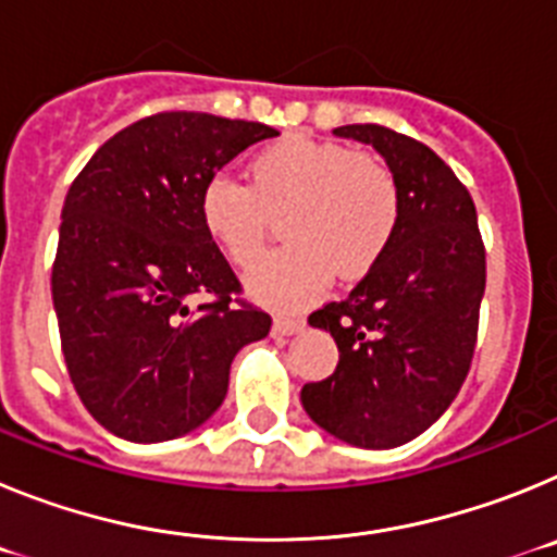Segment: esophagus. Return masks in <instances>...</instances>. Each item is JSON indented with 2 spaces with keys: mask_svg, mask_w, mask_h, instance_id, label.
Listing matches in <instances>:
<instances>
[{
  "mask_svg": "<svg viewBox=\"0 0 557 557\" xmlns=\"http://www.w3.org/2000/svg\"><path fill=\"white\" fill-rule=\"evenodd\" d=\"M304 329V321L301 318H275L273 321V332L275 334H284V337H289V334H298Z\"/></svg>",
  "mask_w": 557,
  "mask_h": 557,
  "instance_id": "34e87169",
  "label": "esophagus"
}]
</instances>
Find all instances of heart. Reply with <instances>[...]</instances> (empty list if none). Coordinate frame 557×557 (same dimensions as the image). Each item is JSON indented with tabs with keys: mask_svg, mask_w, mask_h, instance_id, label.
Here are the masks:
<instances>
[{
	"mask_svg": "<svg viewBox=\"0 0 557 557\" xmlns=\"http://www.w3.org/2000/svg\"><path fill=\"white\" fill-rule=\"evenodd\" d=\"M282 209L293 245L256 262L245 284L256 301L298 309L329 287L334 270L354 278L379 262L401 220V189L371 152L293 133L250 156L248 186L214 175L198 203L203 231L239 268L262 250L268 211Z\"/></svg>",
	"mask_w": 557,
	"mask_h": 557,
	"instance_id": "obj_1",
	"label": "heart"
}]
</instances>
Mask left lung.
I'll return each mask as SVG.
<instances>
[{"label":"left lung","mask_w":557,"mask_h":557,"mask_svg":"<svg viewBox=\"0 0 557 557\" xmlns=\"http://www.w3.org/2000/svg\"><path fill=\"white\" fill-rule=\"evenodd\" d=\"M334 136L371 145L401 189L396 236L348 298L309 314L339 362L301 391L307 416L362 449H393L430 430L460 393L476 346L485 248L469 189L421 141L382 125Z\"/></svg>","instance_id":"1"}]
</instances>
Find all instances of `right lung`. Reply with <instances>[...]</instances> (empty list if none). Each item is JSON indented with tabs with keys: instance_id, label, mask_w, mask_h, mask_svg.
<instances>
[{
	"instance_id": "1",
	"label": "right lung",
	"mask_w": 557,
	"mask_h": 557,
	"mask_svg": "<svg viewBox=\"0 0 557 557\" xmlns=\"http://www.w3.org/2000/svg\"><path fill=\"white\" fill-rule=\"evenodd\" d=\"M273 136L262 122L152 113L69 186L52 304L72 385L113 435L159 444L198 430L223 405L236 351L268 337L270 314L236 298L198 203L218 170Z\"/></svg>"
}]
</instances>
